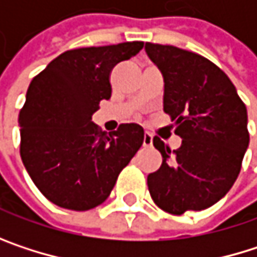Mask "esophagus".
Instances as JSON below:
<instances>
[{"mask_svg":"<svg viewBox=\"0 0 257 257\" xmlns=\"http://www.w3.org/2000/svg\"><path fill=\"white\" fill-rule=\"evenodd\" d=\"M152 144H153V137L149 132H146L144 134V138H143V146L144 147H150Z\"/></svg>","mask_w":257,"mask_h":257,"instance_id":"1","label":"esophagus"}]
</instances>
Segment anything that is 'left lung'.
Returning <instances> with one entry per match:
<instances>
[{"instance_id": "1", "label": "left lung", "mask_w": 257, "mask_h": 257, "mask_svg": "<svg viewBox=\"0 0 257 257\" xmlns=\"http://www.w3.org/2000/svg\"><path fill=\"white\" fill-rule=\"evenodd\" d=\"M164 77V111L176 123L181 146L173 150L155 137L162 165L149 174L155 204L170 214L201 211L233 186L248 147L247 108L229 77L201 55L146 43Z\"/></svg>"}]
</instances>
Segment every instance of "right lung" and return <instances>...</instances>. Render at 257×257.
<instances>
[{"mask_svg":"<svg viewBox=\"0 0 257 257\" xmlns=\"http://www.w3.org/2000/svg\"><path fill=\"white\" fill-rule=\"evenodd\" d=\"M144 47L143 41L64 52L32 78L19 113L21 156L29 177L53 204L86 211L102 204L143 144L144 129L114 132L92 122L110 99V73Z\"/></svg>","mask_w":257,"mask_h":257,"instance_id":"obj_1","label":"right lung"}]
</instances>
